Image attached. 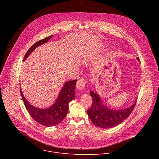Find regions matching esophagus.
Masks as SVG:
<instances>
[{"label":"esophagus","mask_w":159,"mask_h":159,"mask_svg":"<svg viewBox=\"0 0 159 159\" xmlns=\"http://www.w3.org/2000/svg\"><path fill=\"white\" fill-rule=\"evenodd\" d=\"M86 84V79H80L79 80H78L77 84H76V87L79 90H82L84 89L85 85Z\"/></svg>","instance_id":"obj_1"}]
</instances>
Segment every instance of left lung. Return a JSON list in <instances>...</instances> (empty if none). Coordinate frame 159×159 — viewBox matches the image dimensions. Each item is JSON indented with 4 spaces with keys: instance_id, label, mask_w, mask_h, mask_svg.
Wrapping results in <instances>:
<instances>
[{
    "instance_id": "left-lung-1",
    "label": "left lung",
    "mask_w": 159,
    "mask_h": 159,
    "mask_svg": "<svg viewBox=\"0 0 159 159\" xmlns=\"http://www.w3.org/2000/svg\"><path fill=\"white\" fill-rule=\"evenodd\" d=\"M137 60L140 61L139 57ZM90 95L93 98V104L87 110L89 118L94 125L104 129L112 128L121 123L129 116L136 104L134 101L131 106L126 109H111L103 104L98 94L91 90Z\"/></svg>"
}]
</instances>
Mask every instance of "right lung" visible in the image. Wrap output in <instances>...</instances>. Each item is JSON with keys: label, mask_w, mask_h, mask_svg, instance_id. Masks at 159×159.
I'll return each mask as SVG.
<instances>
[{"label": "right lung", "mask_w": 159, "mask_h": 159, "mask_svg": "<svg viewBox=\"0 0 159 159\" xmlns=\"http://www.w3.org/2000/svg\"><path fill=\"white\" fill-rule=\"evenodd\" d=\"M53 36V35L50 36L34 44L26 53L23 61H25L37 47L44 43H46ZM77 81V80H74L65 82L55 102L50 107L44 109L38 108L30 103L25 98L22 90L20 88V95L25 107L33 120L40 125L45 126H52L59 124L67 115L68 111H69V103L75 97V89Z\"/></svg>", "instance_id": "1"}]
</instances>
